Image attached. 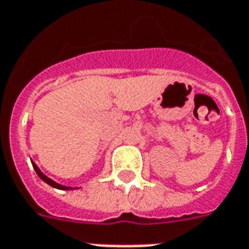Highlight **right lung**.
<instances>
[{"label": "right lung", "instance_id": "obj_1", "mask_svg": "<svg viewBox=\"0 0 249 249\" xmlns=\"http://www.w3.org/2000/svg\"><path fill=\"white\" fill-rule=\"evenodd\" d=\"M31 163H33V167H34L35 172L37 173V176L40 177V178L43 179L44 182H47L48 185H50V186H52V187H55V189H59V190H72V187H67V186H62V185H59V183L54 182L53 179H50L49 177L45 176V175H44V173L41 172V171L39 170V168H37V166L34 163V162H31Z\"/></svg>", "mask_w": 249, "mask_h": 249}]
</instances>
